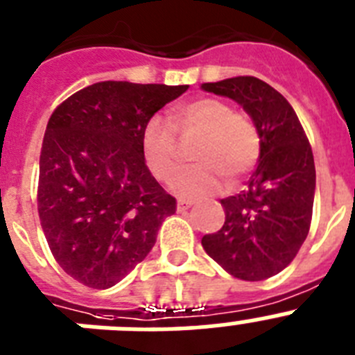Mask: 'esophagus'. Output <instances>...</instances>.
I'll list each match as a JSON object with an SVG mask.
<instances>
[{
    "mask_svg": "<svg viewBox=\"0 0 355 355\" xmlns=\"http://www.w3.org/2000/svg\"><path fill=\"white\" fill-rule=\"evenodd\" d=\"M191 205H193V203L187 202V200H178V202H177V209H178V211H180V212L187 211V209H189Z\"/></svg>",
    "mask_w": 355,
    "mask_h": 355,
    "instance_id": "esophagus-1",
    "label": "esophagus"
}]
</instances>
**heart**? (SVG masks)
I'll return each mask as SVG.
<instances>
[{
    "label": "heart",
    "mask_w": 355,
    "mask_h": 355,
    "mask_svg": "<svg viewBox=\"0 0 355 355\" xmlns=\"http://www.w3.org/2000/svg\"><path fill=\"white\" fill-rule=\"evenodd\" d=\"M171 127L160 116H152L141 134L143 159L153 177L169 182L180 168L175 130L182 135H200L193 159L198 164L177 175L173 191L187 200L214 195L223 187V177L241 180L250 173L261 152V137L254 119L232 110L218 98H198L171 114Z\"/></svg>",
    "instance_id": "1"
}]
</instances>
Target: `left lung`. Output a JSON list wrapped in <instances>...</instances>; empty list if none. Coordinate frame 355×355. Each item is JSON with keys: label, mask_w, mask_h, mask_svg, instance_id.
I'll list each match as a JSON object with an SVG mask.
<instances>
[{"label": "left lung", "mask_w": 355, "mask_h": 355, "mask_svg": "<svg viewBox=\"0 0 355 355\" xmlns=\"http://www.w3.org/2000/svg\"><path fill=\"white\" fill-rule=\"evenodd\" d=\"M202 89L237 101L261 137L248 189L221 200L225 223L202 237L203 250L236 279H270L291 263L309 234L316 187L313 150L289 101L263 80L236 76Z\"/></svg>", "instance_id": "8db88e82"}]
</instances>
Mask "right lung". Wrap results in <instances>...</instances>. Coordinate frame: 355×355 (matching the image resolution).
Masks as SVG:
<instances>
[{
  "label": "right lung",
  "mask_w": 355,
  "mask_h": 355,
  "mask_svg": "<svg viewBox=\"0 0 355 355\" xmlns=\"http://www.w3.org/2000/svg\"><path fill=\"white\" fill-rule=\"evenodd\" d=\"M189 85L98 82L58 105L46 126L37 207L67 275L94 289L118 284L150 254L177 200L141 150L146 121Z\"/></svg>",
  "instance_id": "obj_1"
}]
</instances>
